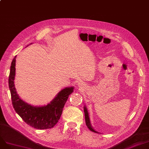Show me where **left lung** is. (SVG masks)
<instances>
[{
    "label": "left lung",
    "instance_id": "obj_1",
    "mask_svg": "<svg viewBox=\"0 0 149 149\" xmlns=\"http://www.w3.org/2000/svg\"><path fill=\"white\" fill-rule=\"evenodd\" d=\"M84 113H85V123H86V125L87 126V127H88V129H90V131H92L94 132H96L94 129L90 125V119H89V116H88V113L87 111V109L86 108V107H84Z\"/></svg>",
    "mask_w": 149,
    "mask_h": 149
}]
</instances>
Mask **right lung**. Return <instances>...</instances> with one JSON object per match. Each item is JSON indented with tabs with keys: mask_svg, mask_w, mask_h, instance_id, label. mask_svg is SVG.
<instances>
[{
	"mask_svg": "<svg viewBox=\"0 0 149 149\" xmlns=\"http://www.w3.org/2000/svg\"><path fill=\"white\" fill-rule=\"evenodd\" d=\"M16 56L13 59L8 77L12 104L15 111L28 125L38 129L53 127L58 122L62 110L68 99L73 92L74 87L65 88L57 94L51 103L41 107H34L24 102L18 96L14 85L15 75Z\"/></svg>",
	"mask_w": 149,
	"mask_h": 149,
	"instance_id": "add662e5",
	"label": "right lung"
}]
</instances>
